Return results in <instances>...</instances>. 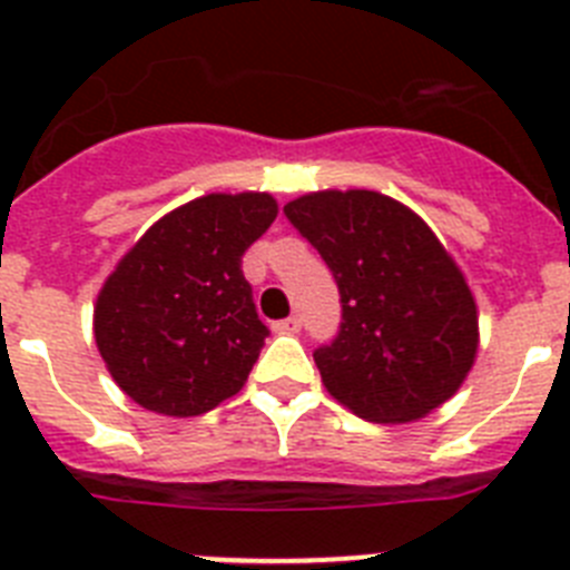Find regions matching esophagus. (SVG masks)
<instances>
[{
	"label": "esophagus",
	"mask_w": 570,
	"mask_h": 570,
	"mask_svg": "<svg viewBox=\"0 0 570 570\" xmlns=\"http://www.w3.org/2000/svg\"><path fill=\"white\" fill-rule=\"evenodd\" d=\"M299 328H302V320H299V316H288V320L274 322V331H276V334H299Z\"/></svg>",
	"instance_id": "esophagus-1"
}]
</instances>
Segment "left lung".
<instances>
[{"label": "left lung", "mask_w": 570, "mask_h": 570, "mask_svg": "<svg viewBox=\"0 0 570 570\" xmlns=\"http://www.w3.org/2000/svg\"><path fill=\"white\" fill-rule=\"evenodd\" d=\"M282 210L340 288V331L314 351L331 396L371 422L451 400L476 356V305L434 230L374 190H320Z\"/></svg>", "instance_id": "1"}]
</instances>
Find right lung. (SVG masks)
I'll use <instances>...</instances> for the list:
<instances>
[{"label":"right lung","mask_w":570,"mask_h":570,"mask_svg":"<svg viewBox=\"0 0 570 570\" xmlns=\"http://www.w3.org/2000/svg\"><path fill=\"white\" fill-rule=\"evenodd\" d=\"M274 219L268 194H208L163 216L116 265L94 334L130 400L199 416L245 385L271 331L242 256Z\"/></svg>","instance_id":"1"}]
</instances>
